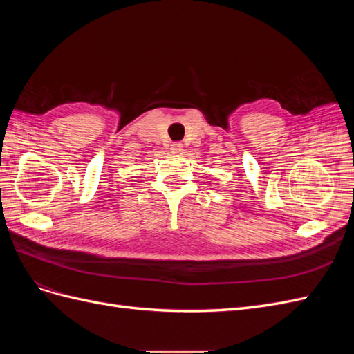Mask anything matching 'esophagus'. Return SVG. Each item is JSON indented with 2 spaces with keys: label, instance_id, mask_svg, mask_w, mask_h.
Returning <instances> with one entry per match:
<instances>
[{
  "label": "esophagus",
  "instance_id": "esophagus-1",
  "mask_svg": "<svg viewBox=\"0 0 354 354\" xmlns=\"http://www.w3.org/2000/svg\"><path fill=\"white\" fill-rule=\"evenodd\" d=\"M171 151L176 152V153H178V152L183 151V145H181L180 142H176V143L171 145Z\"/></svg>",
  "mask_w": 354,
  "mask_h": 354
}]
</instances>
